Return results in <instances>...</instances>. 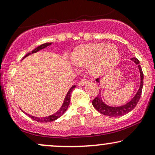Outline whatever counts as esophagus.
<instances>
[{
	"label": "esophagus",
	"mask_w": 155,
	"mask_h": 155,
	"mask_svg": "<svg viewBox=\"0 0 155 155\" xmlns=\"http://www.w3.org/2000/svg\"><path fill=\"white\" fill-rule=\"evenodd\" d=\"M88 82V81L87 79H81L79 81H78V85L79 86H83V85L87 84V83Z\"/></svg>",
	"instance_id": "1"
}]
</instances>
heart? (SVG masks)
<instances>
[{"instance_id":"obj_1","label":"heart","mask_w":155,"mask_h":155,"mask_svg":"<svg viewBox=\"0 0 155 155\" xmlns=\"http://www.w3.org/2000/svg\"><path fill=\"white\" fill-rule=\"evenodd\" d=\"M120 53L114 44L90 43L76 47L71 60L76 67L88 68L94 76H102L111 71L118 61Z\"/></svg>"}]
</instances>
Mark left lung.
<instances>
[{
    "label": "left lung",
    "mask_w": 155,
    "mask_h": 155,
    "mask_svg": "<svg viewBox=\"0 0 155 155\" xmlns=\"http://www.w3.org/2000/svg\"><path fill=\"white\" fill-rule=\"evenodd\" d=\"M131 60H132L136 65H138V69H139L140 83L138 92H136V95L131 99L130 101H129L127 104L121 106H108V105L106 104L102 100L101 93L100 92V93L97 95V97L92 101V106H94V108H95L97 111L102 114L114 117L123 116V115L129 113L130 111H132L133 108L136 107L137 104L138 103V101H139L140 97V95H141L142 88H143V71H142L141 67H140V65H139V60L136 58H131ZM96 81L100 83V79H99V78L96 79Z\"/></svg>",
    "instance_id": "8db88e82"
}]
</instances>
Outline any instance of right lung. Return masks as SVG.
<instances>
[{"label":"right lung","instance_id":"1","mask_svg":"<svg viewBox=\"0 0 155 155\" xmlns=\"http://www.w3.org/2000/svg\"><path fill=\"white\" fill-rule=\"evenodd\" d=\"M51 44V43H45V44H41V45L38 46V47L35 48V49H33V51H31V52H29L24 57V58H22V60L24 59V58H25L26 57L29 56L30 54H33V53H35L37 52V51L41 50V49H44V48L49 47V46H50ZM76 87L75 85H74V86H72L70 88V90H68V92L66 96H65V99H64V101H63V104L62 105L61 108H60L59 110H58V111L55 112L54 114H53L51 115H49V116L48 117H34V116H31V115H30L29 114H26L25 112H24L22 110V111L24 112L25 114L26 115H28V117H31V119H33V120L35 121H37V122H52V121H54L56 120L57 119H58L59 117H60L62 116V115L64 114V113H65V111H67L68 108V106L69 104H70V99H71V92L73 91V90H74V88Z\"/></svg>","mask_w":155,"mask_h":155}]
</instances>
